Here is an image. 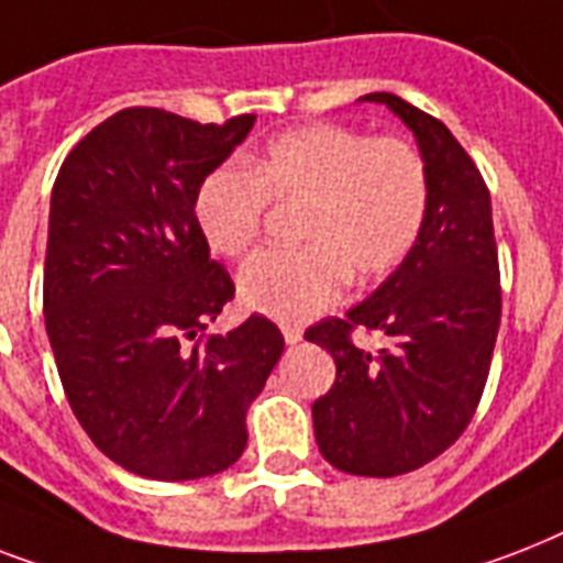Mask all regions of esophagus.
<instances>
[{
    "instance_id": "1",
    "label": "esophagus",
    "mask_w": 563,
    "mask_h": 563,
    "mask_svg": "<svg viewBox=\"0 0 563 563\" xmlns=\"http://www.w3.org/2000/svg\"><path fill=\"white\" fill-rule=\"evenodd\" d=\"M283 339H286V344H298L303 339V330L295 324H286L283 327Z\"/></svg>"
}]
</instances>
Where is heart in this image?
I'll use <instances>...</instances> for the list:
<instances>
[{
    "instance_id": "1",
    "label": "heart",
    "mask_w": 563,
    "mask_h": 563,
    "mask_svg": "<svg viewBox=\"0 0 563 563\" xmlns=\"http://www.w3.org/2000/svg\"><path fill=\"white\" fill-rule=\"evenodd\" d=\"M268 201H303L295 224L303 245L247 260L239 300L277 321H307L342 298L347 277L379 280L406 260L427 219V163L397 136L295 128L247 169L210 172L195 195V219L216 254L242 256L260 239Z\"/></svg>"
}]
</instances>
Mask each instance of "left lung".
<instances>
[{"label":"left lung","instance_id":"obj_1","mask_svg":"<svg viewBox=\"0 0 563 563\" xmlns=\"http://www.w3.org/2000/svg\"><path fill=\"white\" fill-rule=\"evenodd\" d=\"M385 104L418 140L429 207L418 242L344 318L309 327L335 362L333 388L312 402L318 450L353 476H400L441 455L471 423L497 342L499 265L490 195L459 140L394 92ZM356 325L389 339L371 354Z\"/></svg>","mask_w":563,"mask_h":563}]
</instances>
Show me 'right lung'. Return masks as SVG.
I'll return each mask as SVG.
<instances>
[{"label":"right lung","mask_w":563,"mask_h":563,"mask_svg":"<svg viewBox=\"0 0 563 563\" xmlns=\"http://www.w3.org/2000/svg\"><path fill=\"white\" fill-rule=\"evenodd\" d=\"M254 122L119 110L75 145L52 189L43 312L57 374L92 444L145 479L228 471L283 353L263 316L198 335L236 286L210 260L195 195Z\"/></svg>","instance_id":"1"}]
</instances>
